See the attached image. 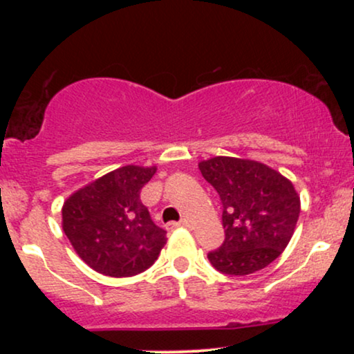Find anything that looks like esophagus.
Listing matches in <instances>:
<instances>
[{"instance_id":"obj_1","label":"esophagus","mask_w":354,"mask_h":354,"mask_svg":"<svg viewBox=\"0 0 354 354\" xmlns=\"http://www.w3.org/2000/svg\"><path fill=\"white\" fill-rule=\"evenodd\" d=\"M188 226H189V221L186 218H183L181 221H178V223H174V221L168 223V225H166V230L171 231L174 228H188Z\"/></svg>"}]
</instances>
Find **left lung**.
<instances>
[{
  "instance_id": "left-lung-1",
  "label": "left lung",
  "mask_w": 354,
  "mask_h": 354,
  "mask_svg": "<svg viewBox=\"0 0 354 354\" xmlns=\"http://www.w3.org/2000/svg\"><path fill=\"white\" fill-rule=\"evenodd\" d=\"M200 171L218 191L225 241L208 253L218 271L245 276L273 263L293 236L299 196L293 183L266 165L216 156Z\"/></svg>"
}]
</instances>
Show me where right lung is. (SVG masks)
<instances>
[{"label": "right lung", "mask_w": 354, "mask_h": 354, "mask_svg": "<svg viewBox=\"0 0 354 354\" xmlns=\"http://www.w3.org/2000/svg\"><path fill=\"white\" fill-rule=\"evenodd\" d=\"M156 168L123 166L68 198L63 230L80 258L101 274L135 276L148 270L166 243L140 193Z\"/></svg>", "instance_id": "1"}]
</instances>
